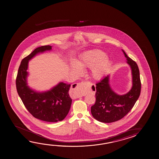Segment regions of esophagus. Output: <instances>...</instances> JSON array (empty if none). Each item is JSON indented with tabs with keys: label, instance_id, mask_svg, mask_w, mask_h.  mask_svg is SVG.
I'll return each instance as SVG.
<instances>
[{
	"label": "esophagus",
	"instance_id": "obj_1",
	"mask_svg": "<svg viewBox=\"0 0 159 159\" xmlns=\"http://www.w3.org/2000/svg\"><path fill=\"white\" fill-rule=\"evenodd\" d=\"M85 83L82 81L81 83H75L73 84V89H76V90H80V95L84 96L85 95V91L84 90V88L85 87ZM76 91H75L74 92H75ZM75 93V95L76 94V93Z\"/></svg>",
	"mask_w": 159,
	"mask_h": 159
}]
</instances>
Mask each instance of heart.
Returning a JSON list of instances; mask_svg holds the SVG:
<instances>
[{"label":"heart","instance_id":"heart-1","mask_svg":"<svg viewBox=\"0 0 159 159\" xmlns=\"http://www.w3.org/2000/svg\"><path fill=\"white\" fill-rule=\"evenodd\" d=\"M105 56V53L100 50L87 52L81 56L77 63H72L71 70L78 75L83 71L81 68H92L91 73L93 78L100 79L105 75L111 64Z\"/></svg>","mask_w":159,"mask_h":159}]
</instances>
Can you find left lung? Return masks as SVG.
Listing matches in <instances>:
<instances>
[{"mask_svg":"<svg viewBox=\"0 0 159 159\" xmlns=\"http://www.w3.org/2000/svg\"><path fill=\"white\" fill-rule=\"evenodd\" d=\"M122 51L132 69L133 86L126 94L118 95L110 87L109 75L96 84V101L91 107V112L93 118L101 122H114L124 117L133 107L140 94L141 81L138 65Z\"/></svg>","mask_w":159,"mask_h":159,"instance_id":"8db88e82","label":"left lung"}]
</instances>
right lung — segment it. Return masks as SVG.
Masks as SVG:
<instances>
[{"label":"right lung","instance_id":"1","mask_svg":"<svg viewBox=\"0 0 159 159\" xmlns=\"http://www.w3.org/2000/svg\"><path fill=\"white\" fill-rule=\"evenodd\" d=\"M51 46H43L34 49L23 59L16 79L17 93L27 111L36 118L48 122L64 120L70 108L72 100L69 95L70 84L60 83L44 93H37L29 88L26 83L29 61L40 52L52 49Z\"/></svg>","mask_w":159,"mask_h":159}]
</instances>
